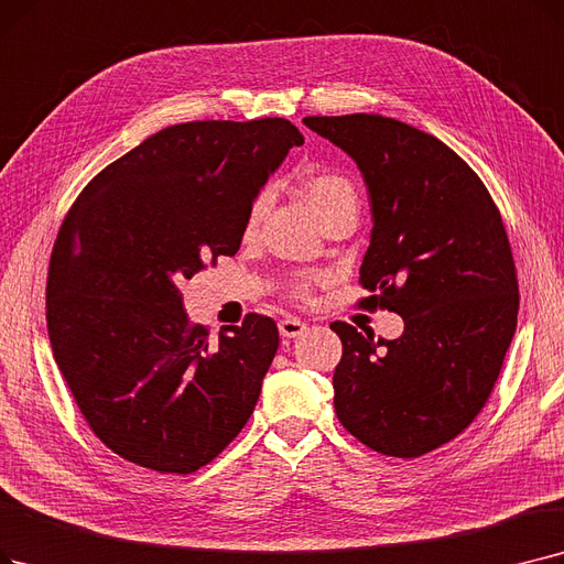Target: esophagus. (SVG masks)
I'll list each match as a JSON object with an SVG mask.
<instances>
[{"label":"esophagus","instance_id":"34e87169","mask_svg":"<svg viewBox=\"0 0 564 564\" xmlns=\"http://www.w3.org/2000/svg\"><path fill=\"white\" fill-rule=\"evenodd\" d=\"M304 329H306V325L300 321V317H283V321L279 323V332L285 338H295V336L304 334Z\"/></svg>","mask_w":564,"mask_h":564}]
</instances>
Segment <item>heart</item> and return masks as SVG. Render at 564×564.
Here are the masks:
<instances>
[{
	"label": "heart",
	"mask_w": 564,
	"mask_h": 564,
	"mask_svg": "<svg viewBox=\"0 0 564 564\" xmlns=\"http://www.w3.org/2000/svg\"><path fill=\"white\" fill-rule=\"evenodd\" d=\"M297 188L306 198L313 214L317 216V221H323V218H327L332 212H336L340 207L357 209V203H359L355 184L346 175L334 173V170H313V173H308L300 180ZM267 205H269V195H267V191H262L249 205L247 218H243V235L249 237L258 230ZM290 295L297 300H308L311 297V279L308 276L292 279Z\"/></svg>",
	"instance_id": "obj_1"
}]
</instances>
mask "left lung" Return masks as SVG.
<instances>
[{
    "instance_id": "left-lung-1",
    "label": "left lung",
    "mask_w": 564,
    "mask_h": 564,
    "mask_svg": "<svg viewBox=\"0 0 564 564\" xmlns=\"http://www.w3.org/2000/svg\"><path fill=\"white\" fill-rule=\"evenodd\" d=\"M359 165L371 195L361 304L403 317L401 338L348 323L334 371L338 422L373 452L417 458L473 424L517 332L519 281L491 193L445 142L382 115L304 117Z\"/></svg>"
}]
</instances>
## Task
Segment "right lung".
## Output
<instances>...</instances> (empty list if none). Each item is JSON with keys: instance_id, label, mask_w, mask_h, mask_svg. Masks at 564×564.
I'll return each instance as SVG.
<instances>
[{"instance_id": "obj_1", "label": "right lung", "mask_w": 564, "mask_h": 564, "mask_svg": "<svg viewBox=\"0 0 564 564\" xmlns=\"http://www.w3.org/2000/svg\"><path fill=\"white\" fill-rule=\"evenodd\" d=\"M302 142L281 117L167 127L104 167L64 216L47 334L85 422L121 458L191 475L249 422L276 323L249 313L212 338L177 283L239 251L249 205Z\"/></svg>"}]
</instances>
